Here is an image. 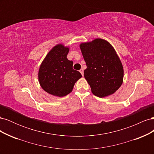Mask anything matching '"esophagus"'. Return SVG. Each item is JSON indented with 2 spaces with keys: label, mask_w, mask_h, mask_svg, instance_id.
Returning <instances> with one entry per match:
<instances>
[{
  "label": "esophagus",
  "mask_w": 154,
  "mask_h": 154,
  "mask_svg": "<svg viewBox=\"0 0 154 154\" xmlns=\"http://www.w3.org/2000/svg\"><path fill=\"white\" fill-rule=\"evenodd\" d=\"M80 73L82 74V75L83 76V69H81L80 70Z\"/></svg>",
  "instance_id": "obj_1"
}]
</instances>
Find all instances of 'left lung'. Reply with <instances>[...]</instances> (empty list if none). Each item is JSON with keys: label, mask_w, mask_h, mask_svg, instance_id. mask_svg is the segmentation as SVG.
<instances>
[{"label": "left lung", "mask_w": 154, "mask_h": 154, "mask_svg": "<svg viewBox=\"0 0 154 154\" xmlns=\"http://www.w3.org/2000/svg\"><path fill=\"white\" fill-rule=\"evenodd\" d=\"M87 69L84 77L95 96L114 94L122 85L123 67L114 48L108 42L96 38L80 45Z\"/></svg>", "instance_id": "obj_1"}]
</instances>
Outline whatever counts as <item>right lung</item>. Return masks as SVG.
I'll use <instances>...</instances> for the list:
<instances>
[{
	"label": "right lung",
	"mask_w": 154,
	"mask_h": 154,
	"mask_svg": "<svg viewBox=\"0 0 154 154\" xmlns=\"http://www.w3.org/2000/svg\"><path fill=\"white\" fill-rule=\"evenodd\" d=\"M69 49L58 44L42 63L38 71L40 86L50 94L63 97L71 92L81 73L72 69L73 62L67 58Z\"/></svg>",
	"instance_id": "1"
}]
</instances>
